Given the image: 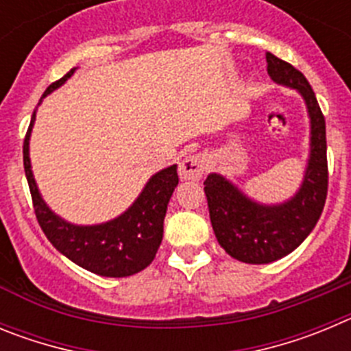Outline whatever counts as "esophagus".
I'll return each instance as SVG.
<instances>
[{
	"instance_id": "34e87169",
	"label": "esophagus",
	"mask_w": 351,
	"mask_h": 351,
	"mask_svg": "<svg viewBox=\"0 0 351 351\" xmlns=\"http://www.w3.org/2000/svg\"><path fill=\"white\" fill-rule=\"evenodd\" d=\"M206 172V161L200 154H190L179 163V176L186 181H198Z\"/></svg>"
}]
</instances>
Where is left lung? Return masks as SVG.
I'll use <instances>...</instances> for the list:
<instances>
[{
  "instance_id": "8db88e82",
  "label": "left lung",
  "mask_w": 351,
  "mask_h": 351,
  "mask_svg": "<svg viewBox=\"0 0 351 351\" xmlns=\"http://www.w3.org/2000/svg\"><path fill=\"white\" fill-rule=\"evenodd\" d=\"M272 80L299 89L311 117V156L299 193L281 206H260L218 173L204 181L210 223L219 246L244 263H271L300 246L320 219L328 190L325 117L306 77L267 52Z\"/></svg>"
}]
</instances>
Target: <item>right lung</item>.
Wrapping results in <instances>:
<instances>
[{
    "mask_svg": "<svg viewBox=\"0 0 351 351\" xmlns=\"http://www.w3.org/2000/svg\"><path fill=\"white\" fill-rule=\"evenodd\" d=\"M75 71L71 68L66 75L56 80L45 89L43 96L60 88L61 84ZM35 112L23 144L24 172L29 184L31 200L36 219L45 237L52 246L61 251L66 258L86 271L107 278H125L141 272L156 256L163 237V219L167 206L178 186V165L161 170L149 179L141 197L119 218L104 225L75 226L58 218L42 200L35 184L29 163V133L35 123Z\"/></svg>",
    "mask_w": 351,
    "mask_h": 351,
    "instance_id": "add662e5",
    "label": "right lung"
}]
</instances>
